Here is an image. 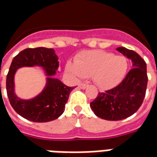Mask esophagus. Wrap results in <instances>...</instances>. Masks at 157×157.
<instances>
[{
  "label": "esophagus",
  "instance_id": "34e87169",
  "mask_svg": "<svg viewBox=\"0 0 157 157\" xmlns=\"http://www.w3.org/2000/svg\"><path fill=\"white\" fill-rule=\"evenodd\" d=\"M78 87H79L80 89H83V90H84V89H86L87 88V84H84V83H79V84H78Z\"/></svg>",
  "mask_w": 157,
  "mask_h": 157
}]
</instances>
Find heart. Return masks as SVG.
I'll use <instances>...</instances> for the list:
<instances>
[{"label":"heart","instance_id":"heart-1","mask_svg":"<svg viewBox=\"0 0 157 157\" xmlns=\"http://www.w3.org/2000/svg\"><path fill=\"white\" fill-rule=\"evenodd\" d=\"M67 70L76 78L92 77L94 83L101 90L113 88L123 79L128 68L123 56L102 50L81 52L75 63L67 62Z\"/></svg>","mask_w":157,"mask_h":157}]
</instances>
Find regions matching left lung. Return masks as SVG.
I'll use <instances>...</instances> for the list:
<instances>
[{
    "label": "left lung",
    "instance_id": "8db88e82",
    "mask_svg": "<svg viewBox=\"0 0 157 157\" xmlns=\"http://www.w3.org/2000/svg\"><path fill=\"white\" fill-rule=\"evenodd\" d=\"M116 49L130 58L133 68L119 85L99 93L96 99L90 103L94 113L106 121H121L134 115L142 105L148 81L144 59L133 50L124 47Z\"/></svg>",
    "mask_w": 157,
    "mask_h": 157
}]
</instances>
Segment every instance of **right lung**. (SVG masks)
<instances>
[{
    "instance_id": "add662e5",
    "label": "right lung",
    "mask_w": 157,
    "mask_h": 157,
    "mask_svg": "<svg viewBox=\"0 0 157 157\" xmlns=\"http://www.w3.org/2000/svg\"><path fill=\"white\" fill-rule=\"evenodd\" d=\"M58 58L52 48L24 49L11 62L6 76V92L10 104L21 117L33 122H48L58 119L64 112L65 105L74 87H68L53 78L58 68ZM39 66L47 76L46 86L38 96L21 100L14 91V76L18 68Z\"/></svg>"
}]
</instances>
